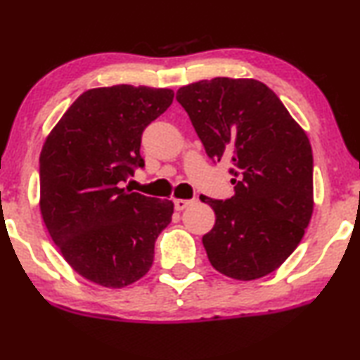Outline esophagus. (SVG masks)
Masks as SVG:
<instances>
[{
    "label": "esophagus",
    "instance_id": "1",
    "mask_svg": "<svg viewBox=\"0 0 360 360\" xmlns=\"http://www.w3.org/2000/svg\"><path fill=\"white\" fill-rule=\"evenodd\" d=\"M194 204V200H187V199H174V207L176 210H184L187 207Z\"/></svg>",
    "mask_w": 360,
    "mask_h": 360
}]
</instances>
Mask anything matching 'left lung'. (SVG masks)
Wrapping results in <instances>:
<instances>
[{"label": "left lung", "mask_w": 360, "mask_h": 360, "mask_svg": "<svg viewBox=\"0 0 360 360\" xmlns=\"http://www.w3.org/2000/svg\"><path fill=\"white\" fill-rule=\"evenodd\" d=\"M210 160H230L235 195L200 199L215 212L202 243L226 277L255 281L281 267L313 214L310 140L276 93L251 78H214L176 93Z\"/></svg>", "instance_id": "obj_1"}]
</instances>
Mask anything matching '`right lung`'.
Returning a JSON list of instances; mask_svg holds the SVG:
<instances>
[{"label":"right lung","instance_id":"right-lung-1","mask_svg":"<svg viewBox=\"0 0 360 360\" xmlns=\"http://www.w3.org/2000/svg\"><path fill=\"white\" fill-rule=\"evenodd\" d=\"M173 89L117 84L84 91L40 151V214L65 261L89 282L122 288L153 264L174 204L122 187L143 168L141 134Z\"/></svg>","mask_w":360,"mask_h":360}]
</instances>
